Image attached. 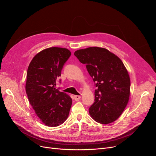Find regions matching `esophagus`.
Returning <instances> with one entry per match:
<instances>
[{
    "label": "esophagus",
    "instance_id": "1",
    "mask_svg": "<svg viewBox=\"0 0 156 156\" xmlns=\"http://www.w3.org/2000/svg\"><path fill=\"white\" fill-rule=\"evenodd\" d=\"M74 99H75V101H79L80 100V99H81V96H74Z\"/></svg>",
    "mask_w": 156,
    "mask_h": 156
}]
</instances>
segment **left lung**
I'll use <instances>...</instances> for the list:
<instances>
[{
    "mask_svg": "<svg viewBox=\"0 0 156 156\" xmlns=\"http://www.w3.org/2000/svg\"><path fill=\"white\" fill-rule=\"evenodd\" d=\"M74 55L86 64L98 88L90 115L100 124L115 122L124 111L130 95V77L124 63L114 53L99 47L79 49Z\"/></svg>",
    "mask_w": 156,
    "mask_h": 156,
    "instance_id": "left-lung-1",
    "label": "left lung"
}]
</instances>
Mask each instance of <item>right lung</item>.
Segmentation results:
<instances>
[{
  "label": "right lung",
  "instance_id": "right-lung-1",
  "mask_svg": "<svg viewBox=\"0 0 156 156\" xmlns=\"http://www.w3.org/2000/svg\"><path fill=\"white\" fill-rule=\"evenodd\" d=\"M71 55L62 48H47L36 54L29 66L25 90L36 115L49 127H56L68 119L72 99L56 89V81Z\"/></svg>",
  "mask_w": 156,
  "mask_h": 156
}]
</instances>
